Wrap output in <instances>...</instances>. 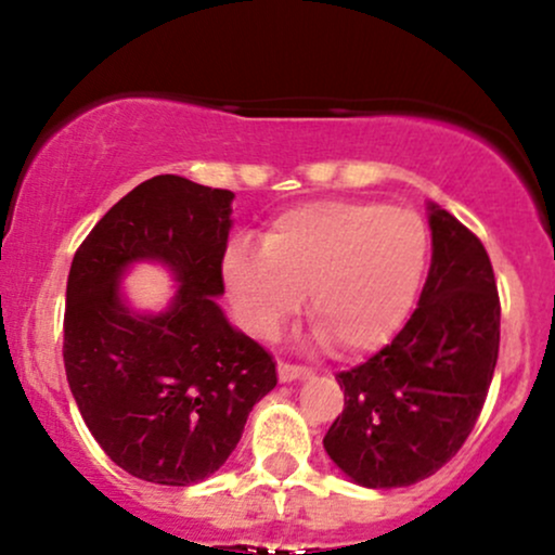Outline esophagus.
Returning a JSON list of instances; mask_svg holds the SVG:
<instances>
[{
  "mask_svg": "<svg viewBox=\"0 0 555 555\" xmlns=\"http://www.w3.org/2000/svg\"><path fill=\"white\" fill-rule=\"evenodd\" d=\"M305 375H310V371H305L299 365H289V362H279V380L282 384H292V380L305 378Z\"/></svg>",
  "mask_w": 555,
  "mask_h": 555,
  "instance_id": "obj_1",
  "label": "esophagus"
}]
</instances>
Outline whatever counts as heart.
I'll return each instance as SVG.
<instances>
[{"label": "heart", "mask_w": 555, "mask_h": 555, "mask_svg": "<svg viewBox=\"0 0 555 555\" xmlns=\"http://www.w3.org/2000/svg\"><path fill=\"white\" fill-rule=\"evenodd\" d=\"M428 263L420 216L365 201H313L271 221L263 247L237 240L221 273L240 323L271 341L302 308L341 358L386 347L404 326Z\"/></svg>", "instance_id": "1"}]
</instances>
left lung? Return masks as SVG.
Masks as SVG:
<instances>
[{"instance_id":"obj_1","label":"left lung","mask_w":555,"mask_h":555,"mask_svg":"<svg viewBox=\"0 0 555 555\" xmlns=\"http://www.w3.org/2000/svg\"><path fill=\"white\" fill-rule=\"evenodd\" d=\"M433 260L417 310L397 339L339 373L344 412L323 449L362 488L415 486L443 467L486 404L501 305L482 242L428 203Z\"/></svg>"}]
</instances>
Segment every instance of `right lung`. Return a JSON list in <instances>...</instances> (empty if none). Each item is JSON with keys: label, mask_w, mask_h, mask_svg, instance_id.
<instances>
[{"label": "right lung", "mask_w": 555, "mask_h": 555, "mask_svg": "<svg viewBox=\"0 0 555 555\" xmlns=\"http://www.w3.org/2000/svg\"><path fill=\"white\" fill-rule=\"evenodd\" d=\"M232 201L184 177L145 180L106 211L69 266V391L106 456L156 486L211 477L276 386L271 354L216 302ZM138 262L170 271L178 289L167 309L129 305L121 282Z\"/></svg>", "instance_id": "right-lung-1"}]
</instances>
